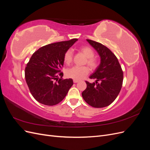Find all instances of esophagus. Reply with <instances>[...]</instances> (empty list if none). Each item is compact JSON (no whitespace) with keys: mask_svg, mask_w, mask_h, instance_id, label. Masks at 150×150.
I'll list each match as a JSON object with an SVG mask.
<instances>
[{"mask_svg":"<svg viewBox=\"0 0 150 150\" xmlns=\"http://www.w3.org/2000/svg\"><path fill=\"white\" fill-rule=\"evenodd\" d=\"M78 80H76V79H74L73 80V82L74 83H78Z\"/></svg>","mask_w":150,"mask_h":150,"instance_id":"obj_1","label":"esophagus"}]
</instances>
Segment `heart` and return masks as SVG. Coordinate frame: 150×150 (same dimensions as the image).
Segmentation results:
<instances>
[{"label": "heart", "instance_id": "b5f03b06", "mask_svg": "<svg viewBox=\"0 0 150 150\" xmlns=\"http://www.w3.org/2000/svg\"><path fill=\"white\" fill-rule=\"evenodd\" d=\"M79 50L84 55L87 57L86 62L88 66L92 69H95L98 66L97 61L93 58L94 53L91 48L88 46H83L80 47ZM72 60V52L71 50H67L64 56V61L65 63L69 64ZM89 69L87 66H74L68 69L66 74L68 78H72L76 80H81L88 75Z\"/></svg>", "mask_w": 150, "mask_h": 150}]
</instances>
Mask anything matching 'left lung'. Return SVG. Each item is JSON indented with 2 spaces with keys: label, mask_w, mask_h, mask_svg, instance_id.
<instances>
[{
  "label": "left lung",
  "mask_w": 150,
  "mask_h": 150,
  "mask_svg": "<svg viewBox=\"0 0 150 150\" xmlns=\"http://www.w3.org/2000/svg\"><path fill=\"white\" fill-rule=\"evenodd\" d=\"M100 57V64L89 76L95 83L86 81L82 93L84 101L94 108H104L115 100L122 88L123 72L117 57L107 47L92 40H86Z\"/></svg>",
  "instance_id": "8db88e82"
}]
</instances>
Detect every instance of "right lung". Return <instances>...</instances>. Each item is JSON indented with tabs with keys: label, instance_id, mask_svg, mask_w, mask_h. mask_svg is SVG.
<instances>
[{
	"label": "right lung",
	"instance_id": "right-lung-1",
	"mask_svg": "<svg viewBox=\"0 0 150 150\" xmlns=\"http://www.w3.org/2000/svg\"><path fill=\"white\" fill-rule=\"evenodd\" d=\"M77 40L72 39L46 45L30 57L25 69V78L30 92L39 103L53 106L66 97L73 81L62 79L63 73L60 72L64 54Z\"/></svg>",
	"mask_w": 150,
	"mask_h": 150
}]
</instances>
